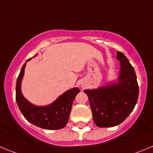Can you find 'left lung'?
Returning a JSON list of instances; mask_svg holds the SVG:
<instances>
[{
  "label": "left lung",
  "instance_id": "1",
  "mask_svg": "<svg viewBox=\"0 0 153 153\" xmlns=\"http://www.w3.org/2000/svg\"><path fill=\"white\" fill-rule=\"evenodd\" d=\"M120 62L117 82H111L96 89H85L93 120L101 128L113 127L123 123L134 108L139 94V86L134 68L127 58L117 51Z\"/></svg>",
  "mask_w": 153,
  "mask_h": 153
}]
</instances>
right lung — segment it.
I'll list each match as a JSON object with an SVG mask.
<instances>
[{
	"label": "right lung",
	"instance_id": "obj_1",
	"mask_svg": "<svg viewBox=\"0 0 153 153\" xmlns=\"http://www.w3.org/2000/svg\"><path fill=\"white\" fill-rule=\"evenodd\" d=\"M31 58L27 59V62ZM26 62L22 68L16 86V100L20 111L29 123L37 127L48 130L62 128L68 123L73 102L76 95L79 92V89L73 88L68 90L49 105L39 107L32 104L25 98L21 91Z\"/></svg>",
	"mask_w": 153,
	"mask_h": 153
}]
</instances>
